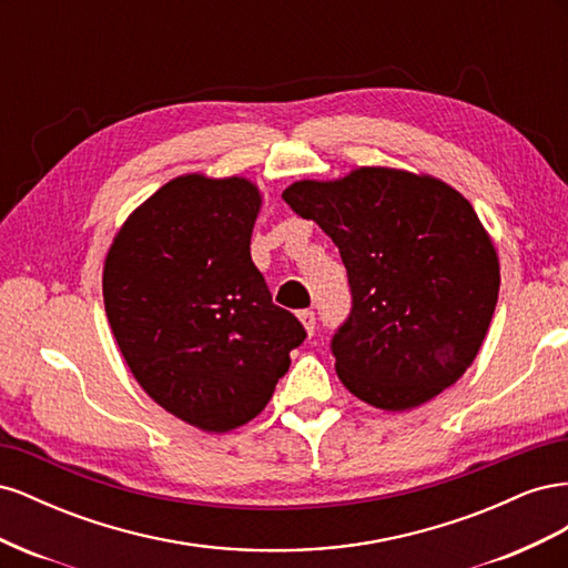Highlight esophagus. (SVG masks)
I'll list each match as a JSON object with an SVG mask.
<instances>
[{"label": "esophagus", "mask_w": 568, "mask_h": 568, "mask_svg": "<svg viewBox=\"0 0 568 568\" xmlns=\"http://www.w3.org/2000/svg\"><path fill=\"white\" fill-rule=\"evenodd\" d=\"M298 320H301V324L305 326V332H307V334H313V332H315L317 317H315V313H313V311H301V313H298Z\"/></svg>", "instance_id": "esophagus-1"}]
</instances>
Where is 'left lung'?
<instances>
[{"label": "left lung", "mask_w": 568, "mask_h": 568, "mask_svg": "<svg viewBox=\"0 0 568 568\" xmlns=\"http://www.w3.org/2000/svg\"><path fill=\"white\" fill-rule=\"evenodd\" d=\"M291 211L338 246L353 307L334 338L336 374L359 400L400 412L467 372L486 338L500 263L471 203L432 175L357 168L284 189Z\"/></svg>", "instance_id": "left-lung-1"}]
</instances>
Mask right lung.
<instances>
[{
    "label": "right lung",
    "mask_w": 568,
    "mask_h": 568,
    "mask_svg": "<svg viewBox=\"0 0 568 568\" xmlns=\"http://www.w3.org/2000/svg\"><path fill=\"white\" fill-rule=\"evenodd\" d=\"M257 211L246 178H175L125 220L104 265L106 317L134 379L211 434L261 415L305 338L251 261Z\"/></svg>",
    "instance_id": "right-lung-1"
}]
</instances>
